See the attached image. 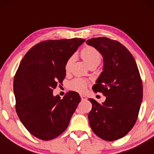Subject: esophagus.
<instances>
[{
	"label": "esophagus",
	"instance_id": "esophagus-1",
	"mask_svg": "<svg viewBox=\"0 0 154 154\" xmlns=\"http://www.w3.org/2000/svg\"><path fill=\"white\" fill-rule=\"evenodd\" d=\"M80 97H81L82 100H87V97L85 95H80Z\"/></svg>",
	"mask_w": 154,
	"mask_h": 154
}]
</instances>
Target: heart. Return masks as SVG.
<instances>
[{"instance_id":"heart-1","label":"heart","mask_w":154,"mask_h":154,"mask_svg":"<svg viewBox=\"0 0 154 154\" xmlns=\"http://www.w3.org/2000/svg\"><path fill=\"white\" fill-rule=\"evenodd\" d=\"M80 55L88 66L94 64L98 66L102 59L101 54L92 46H86L83 48L80 52ZM73 60H74V57L72 56L66 62L65 66V69L66 71H68L71 68ZM87 86H88V82L82 78L74 79L68 84L70 89L78 92H83L86 89Z\"/></svg>"}]
</instances>
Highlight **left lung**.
Segmentation results:
<instances>
[{"mask_svg":"<svg viewBox=\"0 0 154 154\" xmlns=\"http://www.w3.org/2000/svg\"><path fill=\"white\" fill-rule=\"evenodd\" d=\"M103 57V68L92 87L106 98L101 104L92 98L88 122L92 131L105 141L125 136L136 124L143 97L137 65L130 51L120 42L106 37L86 41Z\"/></svg>","mask_w":154,"mask_h":154,"instance_id":"obj_1","label":"left lung"}]
</instances>
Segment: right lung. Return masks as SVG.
<instances>
[{
	"label": "right lung",
	"mask_w": 154,
	"mask_h": 154,
	"mask_svg": "<svg viewBox=\"0 0 154 154\" xmlns=\"http://www.w3.org/2000/svg\"><path fill=\"white\" fill-rule=\"evenodd\" d=\"M84 42L78 38L41 42L27 51L18 66L13 82L15 110L38 139L51 140L62 134L80 102L76 91L60 99L53 91L66 77L67 60Z\"/></svg>",
	"instance_id": "right-lung-1"
}]
</instances>
